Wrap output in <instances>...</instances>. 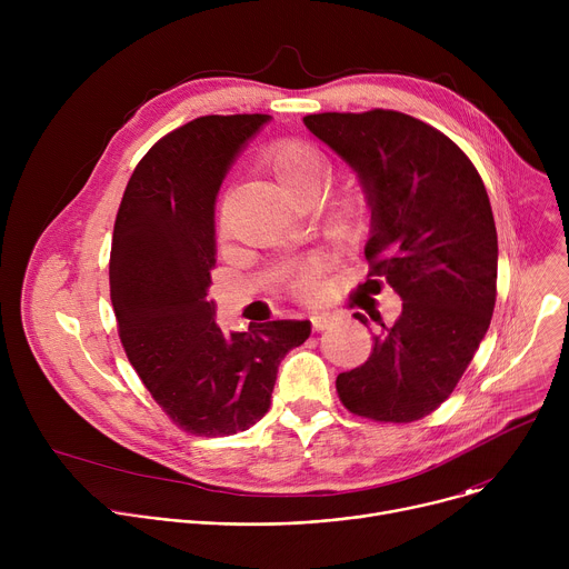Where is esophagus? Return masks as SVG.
<instances>
[{
	"label": "esophagus",
	"mask_w": 569,
	"mask_h": 569,
	"mask_svg": "<svg viewBox=\"0 0 569 569\" xmlns=\"http://www.w3.org/2000/svg\"><path fill=\"white\" fill-rule=\"evenodd\" d=\"M333 315L331 312H319V315H312L310 317V323H312V329L315 331H327L331 323H333Z\"/></svg>",
	"instance_id": "obj_1"
}]
</instances>
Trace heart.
Returning a JSON list of instances; mask_svg holds the SVG:
<instances>
[{"label": "heart", "mask_w": 569, "mask_h": 569, "mask_svg": "<svg viewBox=\"0 0 569 569\" xmlns=\"http://www.w3.org/2000/svg\"><path fill=\"white\" fill-rule=\"evenodd\" d=\"M268 161H270L272 173L277 176V180L286 191H292L299 187H312V189L319 187V180L323 173V159L312 143L301 139L277 141L270 148ZM367 202H369L367 191L358 184H349L340 191L336 200V211L347 220H356L367 211ZM290 290L301 299L315 297L319 290L317 266H303L290 279Z\"/></svg>", "instance_id": "1"}]
</instances>
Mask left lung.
Instances as JSON below:
<instances>
[{
  "label": "left lung",
  "instance_id": "1",
  "mask_svg": "<svg viewBox=\"0 0 569 569\" xmlns=\"http://www.w3.org/2000/svg\"><path fill=\"white\" fill-rule=\"evenodd\" d=\"M306 128L358 171L371 204L369 279L402 299L365 365L338 376L345 408L412 423L452 393L496 308L498 231L468 154L441 130L396 110L321 112ZM367 327V317L356 312Z\"/></svg>",
  "mask_w": 569,
  "mask_h": 569
}]
</instances>
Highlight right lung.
Listing matches in <instances>:
<instances>
[{"label": "right lung", "mask_w": 569, "mask_h": 569, "mask_svg": "<svg viewBox=\"0 0 569 569\" xmlns=\"http://www.w3.org/2000/svg\"><path fill=\"white\" fill-rule=\"evenodd\" d=\"M268 119L209 114L164 134L139 159L114 220L110 299L119 340L154 402L196 437L261 421L281 360L310 336V321L295 319L224 336L207 295L220 182Z\"/></svg>", "instance_id": "1"}]
</instances>
